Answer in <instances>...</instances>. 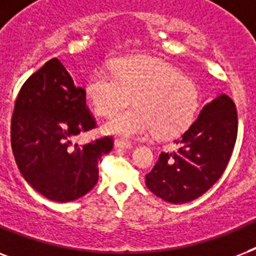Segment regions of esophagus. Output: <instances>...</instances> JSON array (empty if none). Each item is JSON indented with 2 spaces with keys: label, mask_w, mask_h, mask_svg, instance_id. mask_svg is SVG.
Segmentation results:
<instances>
[{
  "label": "esophagus",
  "mask_w": 256,
  "mask_h": 256,
  "mask_svg": "<svg viewBox=\"0 0 256 256\" xmlns=\"http://www.w3.org/2000/svg\"><path fill=\"white\" fill-rule=\"evenodd\" d=\"M114 148H132V144L126 142V140H116L114 142Z\"/></svg>",
  "instance_id": "1"
}]
</instances>
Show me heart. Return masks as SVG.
Listing matches in <instances>:
<instances>
[{
  "mask_svg": "<svg viewBox=\"0 0 256 256\" xmlns=\"http://www.w3.org/2000/svg\"><path fill=\"white\" fill-rule=\"evenodd\" d=\"M92 110L112 116L132 100L136 106L116 114L104 132L136 140L156 132L170 138L188 128L198 108V88L168 64L150 57H126L112 68H98L86 86Z\"/></svg>",
  "mask_w": 256,
  "mask_h": 256,
  "instance_id": "1",
  "label": "heart"
}]
</instances>
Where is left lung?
I'll return each instance as SVG.
<instances>
[{
    "instance_id": "left-lung-1",
    "label": "left lung",
    "mask_w": 256,
    "mask_h": 256,
    "mask_svg": "<svg viewBox=\"0 0 256 256\" xmlns=\"http://www.w3.org/2000/svg\"><path fill=\"white\" fill-rule=\"evenodd\" d=\"M236 136L235 104L220 94L204 104L198 120L175 140V152H160L146 175V186L152 194L175 204L199 198L224 172Z\"/></svg>"
}]
</instances>
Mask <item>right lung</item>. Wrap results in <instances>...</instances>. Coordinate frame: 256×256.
Returning <instances> with one entry per match:
<instances>
[{
    "label": "right lung",
    "instance_id": "right-lung-1",
    "mask_svg": "<svg viewBox=\"0 0 256 256\" xmlns=\"http://www.w3.org/2000/svg\"><path fill=\"white\" fill-rule=\"evenodd\" d=\"M94 128L85 88L74 85L57 58L46 62L22 85L12 116V150L26 182L56 202L88 194L98 182L100 156L112 148V136L73 144Z\"/></svg>",
    "mask_w": 256,
    "mask_h": 256
}]
</instances>
